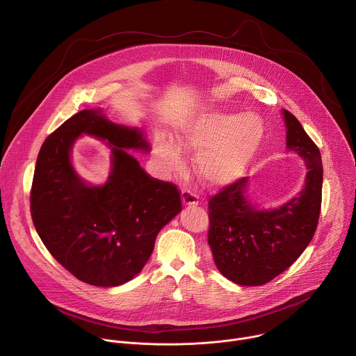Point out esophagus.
Listing matches in <instances>:
<instances>
[{
    "label": "esophagus",
    "mask_w": 356,
    "mask_h": 356,
    "mask_svg": "<svg viewBox=\"0 0 356 356\" xmlns=\"http://www.w3.org/2000/svg\"><path fill=\"white\" fill-rule=\"evenodd\" d=\"M181 201L184 205H197L200 202V197L190 191V190H183L181 191Z\"/></svg>",
    "instance_id": "1"
}]
</instances>
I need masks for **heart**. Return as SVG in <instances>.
Listing matches in <instances>:
<instances>
[{
  "label": "heart",
  "mask_w": 356,
  "mask_h": 356,
  "mask_svg": "<svg viewBox=\"0 0 356 356\" xmlns=\"http://www.w3.org/2000/svg\"><path fill=\"white\" fill-rule=\"evenodd\" d=\"M266 134L261 118L254 113H204L190 120L179 134L180 145L200 151L197 166L201 177L212 186L238 180L250 165ZM155 158L166 173L183 166V154L169 137L155 141Z\"/></svg>",
  "instance_id": "1"
}]
</instances>
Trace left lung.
Masks as SVG:
<instances>
[{"label": "left lung", "mask_w": 356, "mask_h": 356, "mask_svg": "<svg viewBox=\"0 0 356 356\" xmlns=\"http://www.w3.org/2000/svg\"><path fill=\"white\" fill-rule=\"evenodd\" d=\"M286 148L307 166L298 197L274 209H257L246 197L249 177L223 187L208 201V245L219 273L234 284L259 286L289 268L317 229L323 165L317 145L298 118L282 110Z\"/></svg>", "instance_id": "left-lung-1"}]
</instances>
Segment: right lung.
Returning <instances> with one entry per match:
<instances>
[{"label":"right lung","instance_id":"1","mask_svg":"<svg viewBox=\"0 0 356 356\" xmlns=\"http://www.w3.org/2000/svg\"><path fill=\"white\" fill-rule=\"evenodd\" d=\"M81 134L107 140L112 172L88 186L70 165ZM149 147L137 129L114 124L102 110H82L43 143L31 190V213L50 254L75 278L95 286L133 280L152 254L159 230L181 211L173 183L151 177L126 149Z\"/></svg>","mask_w":356,"mask_h":356}]
</instances>
